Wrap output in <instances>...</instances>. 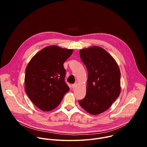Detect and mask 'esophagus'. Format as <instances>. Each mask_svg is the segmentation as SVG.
I'll return each mask as SVG.
<instances>
[{"instance_id": "1", "label": "esophagus", "mask_w": 147, "mask_h": 147, "mask_svg": "<svg viewBox=\"0 0 147 147\" xmlns=\"http://www.w3.org/2000/svg\"><path fill=\"white\" fill-rule=\"evenodd\" d=\"M77 86V83H75V84H72V85H71V88H72L73 89H74V88L76 87Z\"/></svg>"}]
</instances>
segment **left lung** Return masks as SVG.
<instances>
[{
  "label": "left lung",
  "mask_w": 147,
  "mask_h": 147,
  "mask_svg": "<svg viewBox=\"0 0 147 147\" xmlns=\"http://www.w3.org/2000/svg\"><path fill=\"white\" fill-rule=\"evenodd\" d=\"M80 55L88 71V81L86 95L78 103L89 113L98 115L119 97L120 71L115 59L100 47L81 49Z\"/></svg>",
  "instance_id": "obj_1"
}]
</instances>
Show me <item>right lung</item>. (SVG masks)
<instances>
[{
    "mask_svg": "<svg viewBox=\"0 0 147 147\" xmlns=\"http://www.w3.org/2000/svg\"><path fill=\"white\" fill-rule=\"evenodd\" d=\"M73 50L47 47L36 53L26 69V92L35 105L44 111L56 108L70 88L65 80L64 62Z\"/></svg>",
    "mask_w": 147,
    "mask_h": 147,
    "instance_id": "obj_1",
    "label": "right lung"
}]
</instances>
